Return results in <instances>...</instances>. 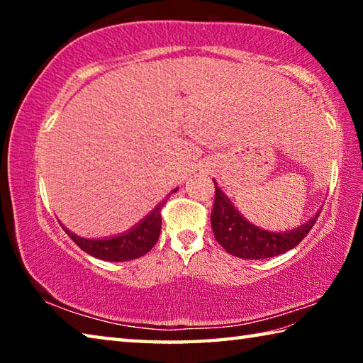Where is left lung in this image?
I'll list each match as a JSON object with an SVG mask.
<instances>
[{
	"label": "left lung",
	"instance_id": "1",
	"mask_svg": "<svg viewBox=\"0 0 363 363\" xmlns=\"http://www.w3.org/2000/svg\"><path fill=\"white\" fill-rule=\"evenodd\" d=\"M214 186L216 190H214V206L211 211L213 233L227 253L243 259H266L294 248L309 233L322 210L318 208L309 220L291 230H266L242 216L229 196L219 189L216 181Z\"/></svg>",
	"mask_w": 363,
	"mask_h": 363
}]
</instances>
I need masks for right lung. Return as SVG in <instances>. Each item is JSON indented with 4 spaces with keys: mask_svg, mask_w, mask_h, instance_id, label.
<instances>
[{
    "mask_svg": "<svg viewBox=\"0 0 363 363\" xmlns=\"http://www.w3.org/2000/svg\"><path fill=\"white\" fill-rule=\"evenodd\" d=\"M176 190L177 189L171 190L169 195L174 194ZM169 195H167V199L160 201V203L153 208L145 218L140 219L136 225H133L130 230L118 233V235L106 238H84L70 232L67 227H62L67 232V235H69L79 248L86 251L88 255L97 257V259L110 262L136 259V257L149 253L153 248V245L158 242L160 230H162V208L167 203Z\"/></svg>",
    "mask_w": 363,
    "mask_h": 363,
    "instance_id": "add662e5",
    "label": "right lung"
}]
</instances>
